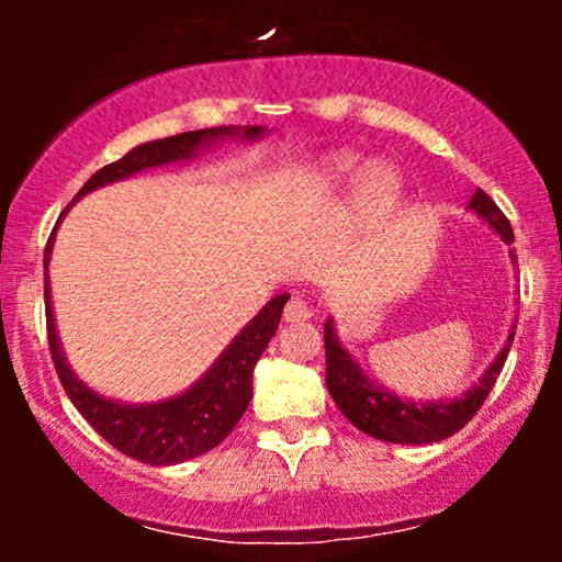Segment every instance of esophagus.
Listing matches in <instances>:
<instances>
[{
    "instance_id": "1",
    "label": "esophagus",
    "mask_w": 562,
    "mask_h": 562,
    "mask_svg": "<svg viewBox=\"0 0 562 562\" xmlns=\"http://www.w3.org/2000/svg\"><path fill=\"white\" fill-rule=\"evenodd\" d=\"M312 314H314V308L308 306V301L301 299V295H293V299L288 301L282 317H285V322H306Z\"/></svg>"
}]
</instances>
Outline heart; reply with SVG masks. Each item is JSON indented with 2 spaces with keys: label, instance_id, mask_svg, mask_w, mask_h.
I'll list each match as a JSON object with an SVG mask.
<instances>
[{
  "label": "heart",
  "instance_id": "1",
  "mask_svg": "<svg viewBox=\"0 0 562 562\" xmlns=\"http://www.w3.org/2000/svg\"><path fill=\"white\" fill-rule=\"evenodd\" d=\"M353 177L351 184V214L359 222H380L396 211L402 200L404 182L402 173L393 169L385 160H372L359 169V156L351 150H333L325 156L314 158L303 169V179L308 184L333 190V187L346 184Z\"/></svg>",
  "mask_w": 562,
  "mask_h": 562
}]
</instances>
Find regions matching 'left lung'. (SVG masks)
<instances>
[{"label":"left lung","mask_w":562,"mask_h":562,"mask_svg":"<svg viewBox=\"0 0 562 562\" xmlns=\"http://www.w3.org/2000/svg\"><path fill=\"white\" fill-rule=\"evenodd\" d=\"M468 209L475 216L492 227L496 235L505 243H513V227L496 209V203L486 195L483 190H475V195L470 198ZM509 259L515 263L513 250H509ZM513 335H507L505 346L499 348V353L494 357V362L486 367V372L479 378V383H473L462 396L454 398H409L398 396L396 391L383 385L380 380L367 375L362 364L353 359V353L340 344L338 330H335L333 317L325 322V357H327V391H330L333 402L338 404V409L348 417V423L357 425L359 430L372 438L389 443H434L443 441V438L454 436L457 430L465 428L470 417L481 409V404L486 402L488 391L494 389L496 378H499L502 367H505L509 344H513Z\"/></svg>","instance_id":"8db88e82"}]
</instances>
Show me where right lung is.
Instances as JSON below:
<instances>
[{"instance_id":"1","label":"right lung","mask_w":562,"mask_h":562,"mask_svg":"<svg viewBox=\"0 0 562 562\" xmlns=\"http://www.w3.org/2000/svg\"><path fill=\"white\" fill-rule=\"evenodd\" d=\"M267 126H214L198 128V132H184L177 137H164L145 142V145L132 147L124 158L102 166L89 177V182L76 192L81 200L100 187L121 182V179L134 177L158 166L182 164V160L198 158L200 153L211 150L224 139L256 142L267 137ZM70 203V205H74ZM68 205V209H70ZM63 211V216L68 214ZM63 216L57 218L53 235H49L47 248H44V272H49V259L55 248V232L60 227ZM49 274H44V306H47V335L53 362L60 375L63 389L76 409L92 428L105 438L111 447L124 451L132 460L147 462V465L166 468L177 462L195 460L205 454L232 434L240 417L254 398V367L267 351L269 340L274 338L277 325H280L282 308L290 295H274L267 306L256 314L240 333L232 338V344L216 357V362L200 375L190 389L177 393V396L160 398V402L132 404L119 402V398L102 396L100 391L89 389L83 380L76 375L74 367L68 364L66 351H63L60 335H57L53 293H49Z\"/></svg>"}]
</instances>
